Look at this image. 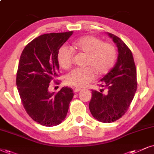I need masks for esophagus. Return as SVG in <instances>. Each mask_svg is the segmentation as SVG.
I'll use <instances>...</instances> for the list:
<instances>
[{"instance_id": "obj_1", "label": "esophagus", "mask_w": 154, "mask_h": 154, "mask_svg": "<svg viewBox=\"0 0 154 154\" xmlns=\"http://www.w3.org/2000/svg\"><path fill=\"white\" fill-rule=\"evenodd\" d=\"M81 90V88H74L73 91H74V93H78V92L80 91Z\"/></svg>"}]
</instances>
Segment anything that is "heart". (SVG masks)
Here are the masks:
<instances>
[{"label": "heart", "mask_w": 154, "mask_h": 154, "mask_svg": "<svg viewBox=\"0 0 154 154\" xmlns=\"http://www.w3.org/2000/svg\"><path fill=\"white\" fill-rule=\"evenodd\" d=\"M74 48L87 55L85 68L72 70L65 76L66 85L73 87H83L91 82L96 76L105 75L114 66L116 51L111 43L102 42L101 40L93 35H86L78 39L73 43ZM57 59L60 67L68 69L73 63V51L66 45L58 50Z\"/></svg>", "instance_id": "heart-1"}]
</instances>
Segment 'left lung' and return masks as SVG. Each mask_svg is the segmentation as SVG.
Masks as SVG:
<instances>
[{"label": "left lung", "instance_id": "obj_1", "mask_svg": "<svg viewBox=\"0 0 154 154\" xmlns=\"http://www.w3.org/2000/svg\"><path fill=\"white\" fill-rule=\"evenodd\" d=\"M118 48L117 61L113 68L99 81L107 90L103 93L92 90L89 109L96 120L111 123L123 116L131 103L137 88L136 69L131 51L125 43L113 34L107 33Z\"/></svg>", "mask_w": 154, "mask_h": 154}]
</instances>
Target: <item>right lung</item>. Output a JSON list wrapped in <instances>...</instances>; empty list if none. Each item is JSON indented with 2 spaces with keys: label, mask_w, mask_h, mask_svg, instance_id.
I'll list each match as a JSON object with an SVG mask.
<instances>
[{
  "label": "right lung",
  "mask_w": 154,
  "mask_h": 154,
  "mask_svg": "<svg viewBox=\"0 0 154 154\" xmlns=\"http://www.w3.org/2000/svg\"><path fill=\"white\" fill-rule=\"evenodd\" d=\"M73 33L40 35L25 47L20 56L16 75L19 95L29 116L42 126H57L64 121L73 97L68 87L56 94L48 91L51 81L58 76V50Z\"/></svg>",
  "instance_id": "add662e5"
}]
</instances>
